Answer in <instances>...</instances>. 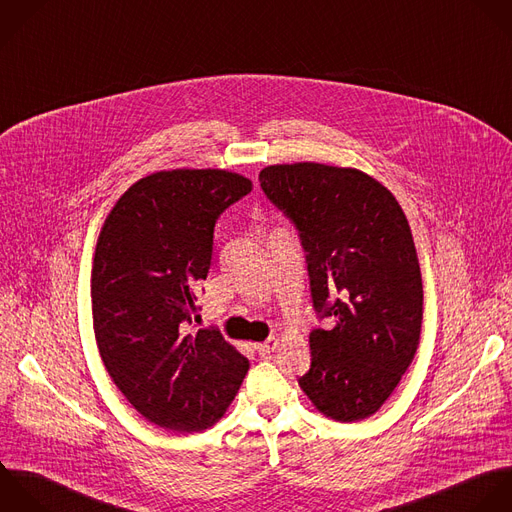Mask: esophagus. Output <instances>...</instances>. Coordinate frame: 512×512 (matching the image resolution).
Here are the masks:
<instances>
[{
	"label": "esophagus",
	"instance_id": "1",
	"mask_svg": "<svg viewBox=\"0 0 512 512\" xmlns=\"http://www.w3.org/2000/svg\"><path fill=\"white\" fill-rule=\"evenodd\" d=\"M275 347H277V339H267L265 343H257L255 345V349H257V353L261 355V357H267V355H271L273 351H275Z\"/></svg>",
	"mask_w": 512,
	"mask_h": 512
}]
</instances>
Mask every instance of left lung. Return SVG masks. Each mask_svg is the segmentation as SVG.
I'll return each mask as SVG.
<instances>
[{"instance_id":"1","label":"left lung","mask_w":512,"mask_h":512,"mask_svg":"<svg viewBox=\"0 0 512 512\" xmlns=\"http://www.w3.org/2000/svg\"><path fill=\"white\" fill-rule=\"evenodd\" d=\"M261 189L297 227L313 307L331 329L309 335L303 393L325 417L377 413L415 359L423 279L409 221L371 175L323 163L269 165Z\"/></svg>"}]
</instances>
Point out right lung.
Returning a JSON list of instances; mask_svg holds the SVG:
<instances>
[{"instance_id": "obj_1", "label": "right lung", "mask_w": 512, "mask_h": 512, "mask_svg": "<svg viewBox=\"0 0 512 512\" xmlns=\"http://www.w3.org/2000/svg\"><path fill=\"white\" fill-rule=\"evenodd\" d=\"M253 183L225 169H173L133 183L107 215L93 257L101 361L149 423L197 433L235 399L249 361L219 331L189 333L219 215Z\"/></svg>"}]
</instances>
